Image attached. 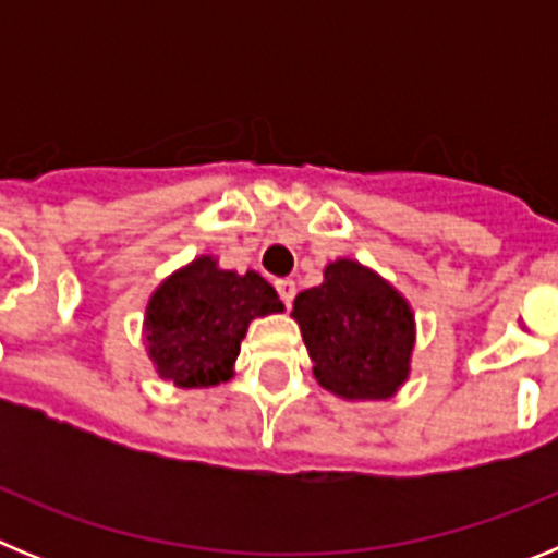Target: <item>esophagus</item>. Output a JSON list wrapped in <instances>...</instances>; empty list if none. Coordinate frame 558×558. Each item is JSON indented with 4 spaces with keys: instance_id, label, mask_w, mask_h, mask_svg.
Wrapping results in <instances>:
<instances>
[{
    "instance_id": "esophagus-1",
    "label": "esophagus",
    "mask_w": 558,
    "mask_h": 558,
    "mask_svg": "<svg viewBox=\"0 0 558 558\" xmlns=\"http://www.w3.org/2000/svg\"><path fill=\"white\" fill-rule=\"evenodd\" d=\"M276 290H279V299H282L284 304H293V299H295V282L293 279H279V282H276Z\"/></svg>"
}]
</instances>
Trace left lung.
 Returning <instances> with one entry per match:
<instances>
[{
    "label": "left lung",
    "mask_w": 558,
    "mask_h": 558,
    "mask_svg": "<svg viewBox=\"0 0 558 558\" xmlns=\"http://www.w3.org/2000/svg\"><path fill=\"white\" fill-rule=\"evenodd\" d=\"M293 318L313 374L343 399H386L408 379L413 313L386 279L352 259L324 270V284L295 295Z\"/></svg>",
    "instance_id": "1"
}]
</instances>
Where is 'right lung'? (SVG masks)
I'll use <instances>...</instances> for the list:
<instances>
[{
    "instance_id": "obj_1",
    "label": "right lung",
    "mask_w": 558,
    "mask_h": 558,
    "mask_svg": "<svg viewBox=\"0 0 558 558\" xmlns=\"http://www.w3.org/2000/svg\"><path fill=\"white\" fill-rule=\"evenodd\" d=\"M282 310L259 274L220 270L211 256H201L153 293L145 315L147 352L159 377L179 388L218 386L231 377L248 324Z\"/></svg>"
}]
</instances>
